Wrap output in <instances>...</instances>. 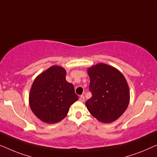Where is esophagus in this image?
Wrapping results in <instances>:
<instances>
[{"label":"esophagus","mask_w":157,"mask_h":157,"mask_svg":"<svg viewBox=\"0 0 157 157\" xmlns=\"http://www.w3.org/2000/svg\"><path fill=\"white\" fill-rule=\"evenodd\" d=\"M79 101H82V102H83L84 101H85V97H84V95H81L80 97H79Z\"/></svg>","instance_id":"1"}]
</instances>
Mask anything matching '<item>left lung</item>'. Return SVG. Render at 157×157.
Listing matches in <instances>:
<instances>
[{
  "mask_svg": "<svg viewBox=\"0 0 157 157\" xmlns=\"http://www.w3.org/2000/svg\"><path fill=\"white\" fill-rule=\"evenodd\" d=\"M87 72L92 98L85 105L90 114L104 123L117 120L129 101V87L124 77L114 67L103 63L92 66Z\"/></svg>",
  "mask_w": 157,
  "mask_h": 157,
  "instance_id": "8db88e82",
  "label": "left lung"
}]
</instances>
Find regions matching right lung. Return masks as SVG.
I'll list each match as a JSON object with an SVG mask.
<instances>
[{"label": "right lung", "instance_id": "obj_1", "mask_svg": "<svg viewBox=\"0 0 157 157\" xmlns=\"http://www.w3.org/2000/svg\"><path fill=\"white\" fill-rule=\"evenodd\" d=\"M66 71L52 66L35 79L30 92V107L44 122L56 123L67 115L70 105L78 100L72 84L65 79Z\"/></svg>", "mask_w": 157, "mask_h": 157}]
</instances>
